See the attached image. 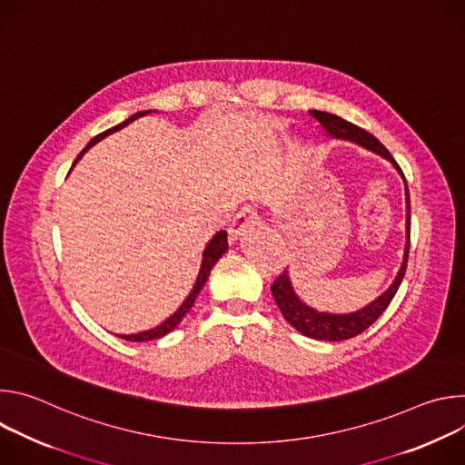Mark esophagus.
<instances>
[{"instance_id": "34e87169", "label": "esophagus", "mask_w": 465, "mask_h": 465, "mask_svg": "<svg viewBox=\"0 0 465 465\" xmlns=\"http://www.w3.org/2000/svg\"><path fill=\"white\" fill-rule=\"evenodd\" d=\"M259 221V215H257V212H255V208H250V206H246V208H242L239 213H237V217H235V223H233V226H232V235L233 237H237V235H242L250 226H253L255 223Z\"/></svg>"}]
</instances>
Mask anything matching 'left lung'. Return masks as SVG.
<instances>
[{"label":"left lung","instance_id":"obj_1","mask_svg":"<svg viewBox=\"0 0 465 465\" xmlns=\"http://www.w3.org/2000/svg\"><path fill=\"white\" fill-rule=\"evenodd\" d=\"M311 115L327 130L329 136H333L337 140H346V142H353L359 143L361 147L386 158L400 174L405 180V174L401 171V167L395 163V160L391 158V154L386 151V147L373 136L370 132H366L364 128L335 115L329 112H320V110H311ZM405 194H407V244H405V255H403V264L400 272H397V278L393 280V283L390 285V289L379 296L375 302H371L368 307L351 312V314H329V312H318L316 309L305 305L294 292L292 283L289 280V272H282L276 282L272 283L271 291L272 296L282 311V314L285 316V320L296 329L300 331L302 335L314 339V341H327V342H339V341H346V339H353L357 335H361L362 331H366L382 312L384 309L390 305L391 298L395 296L397 289H400L405 272H407V262H409V250H411V196H409V187H407V180H405Z\"/></svg>","mask_w":465,"mask_h":465}]
</instances>
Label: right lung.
<instances>
[{
	"label": "right lung",
	"instance_id": "right-lung-1",
	"mask_svg": "<svg viewBox=\"0 0 465 465\" xmlns=\"http://www.w3.org/2000/svg\"><path fill=\"white\" fill-rule=\"evenodd\" d=\"M145 114H147V112H138V114H134V115H130L126 121H123V123H119V124H115V126H112V128L101 132L99 136H95V138L83 149V153L77 156V160H79L92 145H95L97 142H101L103 138H106L108 134H112V132H115V130H119V128L126 126L130 121H134V119H138V117H142V115H145ZM77 160H75V162H77ZM226 250H228V233H226V232H219V233L208 242V246H206V250H204V255H203L201 272H198V278H196V282H194V285H193V291H191V294L185 298V302L180 305V309H178L173 316H169L163 323H160L158 327L149 329V331H143V333H138V335H121V339L130 341V342H145V341L162 339L163 335L171 333V331L182 322V318H183V316L189 312V309L193 307V303H194L198 292L203 291L204 283L208 282V276H210L212 269L215 267V262L223 257V253H224Z\"/></svg>",
	"mask_w": 465,
	"mask_h": 465
}]
</instances>
